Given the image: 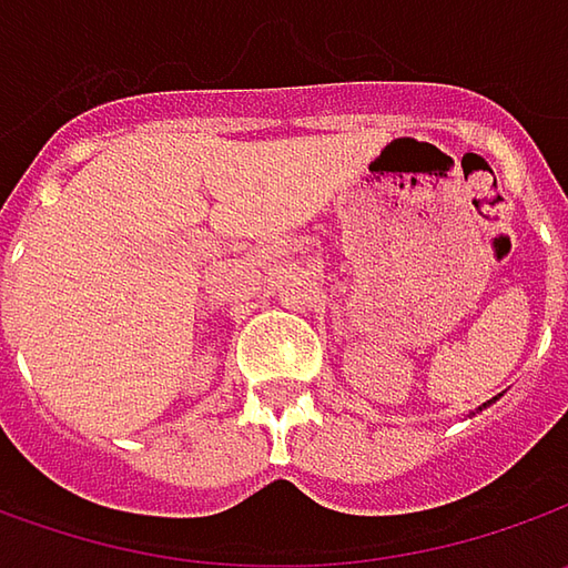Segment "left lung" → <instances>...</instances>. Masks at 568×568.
<instances>
[{"instance_id": "left-lung-1", "label": "left lung", "mask_w": 568, "mask_h": 568, "mask_svg": "<svg viewBox=\"0 0 568 568\" xmlns=\"http://www.w3.org/2000/svg\"><path fill=\"white\" fill-rule=\"evenodd\" d=\"M496 402H499V395H496V398H490V402H484V404H480V407H477V410H484V407H490V404H496Z\"/></svg>"}]
</instances>
